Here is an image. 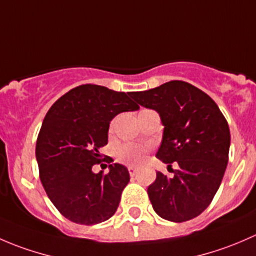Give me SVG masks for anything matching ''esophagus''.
<instances>
[{"instance_id": "obj_1", "label": "esophagus", "mask_w": 256, "mask_h": 256, "mask_svg": "<svg viewBox=\"0 0 256 256\" xmlns=\"http://www.w3.org/2000/svg\"><path fill=\"white\" fill-rule=\"evenodd\" d=\"M128 174H130L131 177H134L138 174V168L135 166H128Z\"/></svg>"}]
</instances>
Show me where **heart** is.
Listing matches in <instances>:
<instances>
[{
  "mask_svg": "<svg viewBox=\"0 0 256 256\" xmlns=\"http://www.w3.org/2000/svg\"><path fill=\"white\" fill-rule=\"evenodd\" d=\"M144 148L140 144H126L118 148V160L126 164H138L142 161Z\"/></svg>",
  "mask_w": 256,
  "mask_h": 256,
  "instance_id": "1",
  "label": "heart"
}]
</instances>
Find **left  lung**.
<instances>
[{
  "mask_svg": "<svg viewBox=\"0 0 256 256\" xmlns=\"http://www.w3.org/2000/svg\"><path fill=\"white\" fill-rule=\"evenodd\" d=\"M130 96L160 114L164 128L157 158L168 166L178 164L174 176L157 172L147 188L152 207L170 222L196 218L210 204L228 164L230 131L226 118L209 95L182 80Z\"/></svg>",
  "mask_w": 256,
  "mask_h": 256,
  "instance_id": "8db88e82",
  "label": "left lung"
}]
</instances>
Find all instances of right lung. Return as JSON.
I'll use <instances>...</instances> for the list:
<instances>
[{"mask_svg":"<svg viewBox=\"0 0 256 256\" xmlns=\"http://www.w3.org/2000/svg\"><path fill=\"white\" fill-rule=\"evenodd\" d=\"M128 95L79 85L59 98L43 120L36 144L40 182L54 207L74 223L92 226L112 218L130 180L120 164H110L106 174L92 172L100 147L108 144L110 121L140 109Z\"/></svg>","mask_w":256,"mask_h":256,"instance_id":"add662e5","label":"right lung"}]
</instances>
